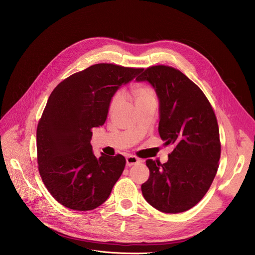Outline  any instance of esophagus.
<instances>
[{
    "instance_id": "esophagus-1",
    "label": "esophagus",
    "mask_w": 255,
    "mask_h": 255,
    "mask_svg": "<svg viewBox=\"0 0 255 255\" xmlns=\"http://www.w3.org/2000/svg\"><path fill=\"white\" fill-rule=\"evenodd\" d=\"M140 161L141 160L139 158H136L135 156H133V155H129V156H128V157H127V165L128 166H132L133 164L139 163Z\"/></svg>"
}]
</instances>
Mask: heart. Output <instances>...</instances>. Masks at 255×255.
<instances>
[{
	"instance_id": "heart-1",
	"label": "heart",
	"mask_w": 255,
	"mask_h": 255,
	"mask_svg": "<svg viewBox=\"0 0 255 255\" xmlns=\"http://www.w3.org/2000/svg\"><path fill=\"white\" fill-rule=\"evenodd\" d=\"M131 95H132V99L136 106H140L142 104H145L147 102L151 101H156V93L155 90L148 85H142V86H136L131 90ZM122 99V95L121 93L115 94L109 102L108 105V113L112 114L117 106H119V103Z\"/></svg>"
}]
</instances>
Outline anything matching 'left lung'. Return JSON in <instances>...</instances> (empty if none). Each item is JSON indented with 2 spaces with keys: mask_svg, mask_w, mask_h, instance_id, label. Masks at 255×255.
Instances as JSON below:
<instances>
[{
  "mask_svg": "<svg viewBox=\"0 0 255 255\" xmlns=\"http://www.w3.org/2000/svg\"><path fill=\"white\" fill-rule=\"evenodd\" d=\"M138 82H149L159 98V134L172 145L168 161L147 159L150 177L142 185L147 202L165 213L197 204L219 168L221 141L217 116L202 90L177 68L154 65Z\"/></svg>",
  "mask_w": 255,
  "mask_h": 255,
  "instance_id": "8db88e82",
  "label": "left lung"
}]
</instances>
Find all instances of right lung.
<instances>
[{
    "mask_svg": "<svg viewBox=\"0 0 255 255\" xmlns=\"http://www.w3.org/2000/svg\"><path fill=\"white\" fill-rule=\"evenodd\" d=\"M143 68L99 63L65 78L51 93L36 128L38 172L63 206L93 210L103 204L122 175L123 155L93 154V128L102 126L112 96Z\"/></svg>",
    "mask_w": 255,
    "mask_h": 255,
    "instance_id": "1",
    "label": "right lung"
}]
</instances>
